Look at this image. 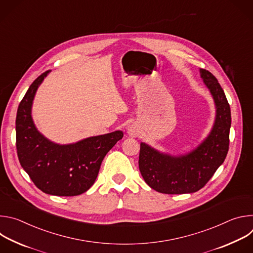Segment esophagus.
<instances>
[{"label": "esophagus", "mask_w": 253, "mask_h": 253, "mask_svg": "<svg viewBox=\"0 0 253 253\" xmlns=\"http://www.w3.org/2000/svg\"><path fill=\"white\" fill-rule=\"evenodd\" d=\"M128 134L131 137H136L138 135V130L134 126H130V127H128Z\"/></svg>", "instance_id": "34e87169"}]
</instances>
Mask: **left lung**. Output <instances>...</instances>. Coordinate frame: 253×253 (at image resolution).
Listing matches in <instances>:
<instances>
[{"label":"left lung","mask_w":253,"mask_h":253,"mask_svg":"<svg viewBox=\"0 0 253 253\" xmlns=\"http://www.w3.org/2000/svg\"><path fill=\"white\" fill-rule=\"evenodd\" d=\"M200 74L216 105L215 123L209 136L195 150L178 157L162 154L145 143L140 144L141 175L152 189L160 193L184 194L200 190L226 158L231 125L230 106L215 76L205 69H200Z\"/></svg>","instance_id":"obj_1"}]
</instances>
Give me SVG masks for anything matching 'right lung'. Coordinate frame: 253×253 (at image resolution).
Returning <instances> with one entry per match:
<instances>
[{"label":"right lung","instance_id":"add662e5","mask_svg":"<svg viewBox=\"0 0 253 253\" xmlns=\"http://www.w3.org/2000/svg\"><path fill=\"white\" fill-rule=\"evenodd\" d=\"M44 72L29 87L16 117V147L23 169L41 191L57 196H77L95 182L106 154L122 139V131L90 137L69 145H59L36 129L31 116L32 102Z\"/></svg>","mask_w":253,"mask_h":253}]
</instances>
